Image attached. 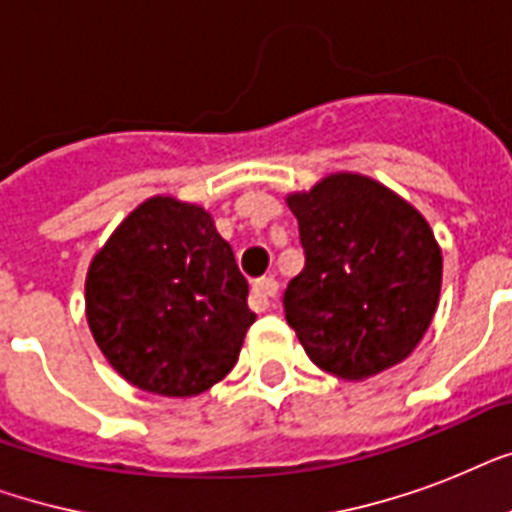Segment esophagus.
I'll list each match as a JSON object with an SVG mask.
<instances>
[{"label":"esophagus","mask_w":512,"mask_h":512,"mask_svg":"<svg viewBox=\"0 0 512 512\" xmlns=\"http://www.w3.org/2000/svg\"><path fill=\"white\" fill-rule=\"evenodd\" d=\"M276 295H279V281L268 276V279L255 281V287H252V297H249V305H252L257 313H263L271 308V300Z\"/></svg>","instance_id":"obj_1"}]
</instances>
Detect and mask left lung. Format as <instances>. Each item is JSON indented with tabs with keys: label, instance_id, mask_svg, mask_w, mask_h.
<instances>
[{
	"label": "left lung",
	"instance_id": "1",
	"mask_svg": "<svg viewBox=\"0 0 512 512\" xmlns=\"http://www.w3.org/2000/svg\"><path fill=\"white\" fill-rule=\"evenodd\" d=\"M287 201L305 268L284 289V316L313 364L364 380L404 361L441 292V249L425 217L361 175H332Z\"/></svg>",
	"mask_w": 512,
	"mask_h": 512
}]
</instances>
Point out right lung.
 Returning <instances> with one entry per match:
<instances>
[{"instance_id": "1", "label": "right lung", "mask_w": 512, "mask_h": 512, "mask_svg": "<svg viewBox=\"0 0 512 512\" xmlns=\"http://www.w3.org/2000/svg\"><path fill=\"white\" fill-rule=\"evenodd\" d=\"M231 244L196 204L154 196L100 249L87 273V321L132 385L185 398L231 372L255 313Z\"/></svg>"}]
</instances>
